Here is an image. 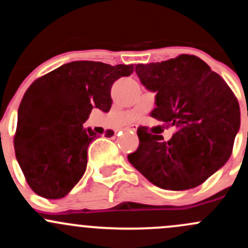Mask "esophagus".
Wrapping results in <instances>:
<instances>
[{
    "label": "esophagus",
    "mask_w": 248,
    "mask_h": 248,
    "mask_svg": "<svg viewBox=\"0 0 248 248\" xmlns=\"http://www.w3.org/2000/svg\"><path fill=\"white\" fill-rule=\"evenodd\" d=\"M127 131H136V130H137V126H130V127H127Z\"/></svg>",
    "instance_id": "esophagus-1"
}]
</instances>
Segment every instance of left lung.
Returning <instances> with one entry per match:
<instances>
[{"label":"left lung","mask_w":248,"mask_h":248,"mask_svg":"<svg viewBox=\"0 0 248 248\" xmlns=\"http://www.w3.org/2000/svg\"><path fill=\"white\" fill-rule=\"evenodd\" d=\"M140 82L156 92L151 116L177 131L164 142L138 127L140 146L127 156L153 185L186 190L203 183L225 166L240 129V108L217 73L195 55L136 66Z\"/></svg>","instance_id":"1"}]
</instances>
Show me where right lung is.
Returning <instances> with one entry per match:
<instances>
[{
  "label": "right lung",
  "instance_id": "1",
  "mask_svg": "<svg viewBox=\"0 0 248 248\" xmlns=\"http://www.w3.org/2000/svg\"><path fill=\"white\" fill-rule=\"evenodd\" d=\"M132 71V65L72 61L29 86L17 111L14 148L34 193L61 199L79 182L86 170L87 148L97 138L82 124L93 108L108 112L113 82Z\"/></svg>",
  "mask_w": 248,
  "mask_h": 248
}]
</instances>
